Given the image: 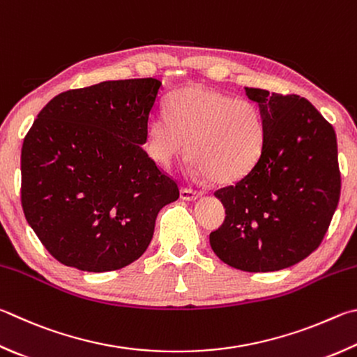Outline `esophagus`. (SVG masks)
Returning <instances> with one entry per match:
<instances>
[{"mask_svg": "<svg viewBox=\"0 0 357 357\" xmlns=\"http://www.w3.org/2000/svg\"><path fill=\"white\" fill-rule=\"evenodd\" d=\"M201 195H203V192L195 190V189H190V187H183V189H181V198L187 199V201L197 199Z\"/></svg>", "mask_w": 357, "mask_h": 357, "instance_id": "1", "label": "esophagus"}]
</instances>
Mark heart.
<instances>
[{"label":"heart","mask_w":357,"mask_h":357,"mask_svg":"<svg viewBox=\"0 0 357 357\" xmlns=\"http://www.w3.org/2000/svg\"><path fill=\"white\" fill-rule=\"evenodd\" d=\"M148 151L170 165L187 151L189 160L213 183L243 178L261 156L265 123L261 109L248 100L201 86L184 87L167 100V114L146 123Z\"/></svg>","instance_id":"heart-1"}]
</instances>
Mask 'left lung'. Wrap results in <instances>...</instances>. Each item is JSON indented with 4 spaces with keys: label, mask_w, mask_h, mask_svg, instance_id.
<instances>
[{
    "label": "left lung",
    "mask_w": 357,
    "mask_h": 357,
    "mask_svg": "<svg viewBox=\"0 0 357 357\" xmlns=\"http://www.w3.org/2000/svg\"><path fill=\"white\" fill-rule=\"evenodd\" d=\"M265 123L256 165L215 190L225 222L209 236L220 261L242 271L291 267L319 248L340 198L334 128L306 98L246 87Z\"/></svg>",
    "instance_id": "left-lung-1"
}]
</instances>
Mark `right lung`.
I'll return each instance as SVG.
<instances>
[{
    "label": "right lung",
    "mask_w": 357,
    "mask_h": 357,
    "mask_svg": "<svg viewBox=\"0 0 357 357\" xmlns=\"http://www.w3.org/2000/svg\"><path fill=\"white\" fill-rule=\"evenodd\" d=\"M162 82L106 81L54 96L22 146V207L54 259L112 271L144 255L179 187L142 148Z\"/></svg>",
    "instance_id": "right-lung-1"
}]
</instances>
